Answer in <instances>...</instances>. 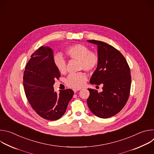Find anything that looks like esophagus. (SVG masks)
<instances>
[{
  "label": "esophagus",
  "mask_w": 154,
  "mask_h": 154,
  "mask_svg": "<svg viewBox=\"0 0 154 154\" xmlns=\"http://www.w3.org/2000/svg\"><path fill=\"white\" fill-rule=\"evenodd\" d=\"M80 89H74L73 90V91H74V92L75 93H77L78 91H79Z\"/></svg>",
  "instance_id": "obj_1"
}]
</instances>
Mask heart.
<instances>
[{
    "mask_svg": "<svg viewBox=\"0 0 154 154\" xmlns=\"http://www.w3.org/2000/svg\"><path fill=\"white\" fill-rule=\"evenodd\" d=\"M65 53L71 60L79 61V70L83 69L86 72H92L97 66L99 61L98 55L92 51L90 48L82 44H75L68 47ZM54 63L57 70L61 74L66 72V62L60 55H57L54 57ZM87 80L86 74L83 72L71 74L66 81V85L75 89H79L85 83Z\"/></svg>",
    "mask_w": 154,
    "mask_h": 154,
    "instance_id": "heart-1",
    "label": "heart"
}]
</instances>
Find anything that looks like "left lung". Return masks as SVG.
Instances as JSON below:
<instances>
[{"instance_id":"8db88e82","label":"left lung","mask_w":154,"mask_h":154,"mask_svg":"<svg viewBox=\"0 0 154 154\" xmlns=\"http://www.w3.org/2000/svg\"><path fill=\"white\" fill-rule=\"evenodd\" d=\"M97 46L99 58L97 69L90 80L91 84L102 85L103 91L89 88L87 104L91 112L100 118L118 113L128 99L131 75L129 66L122 54L112 46L102 41L88 40Z\"/></svg>"}]
</instances>
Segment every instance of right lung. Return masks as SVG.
Instances as JSON below:
<instances>
[{
  "instance_id": "obj_1",
  "label": "right lung",
  "mask_w": 154,
  "mask_h": 154,
  "mask_svg": "<svg viewBox=\"0 0 154 154\" xmlns=\"http://www.w3.org/2000/svg\"><path fill=\"white\" fill-rule=\"evenodd\" d=\"M60 77L54 63L53 51L41 46L32 55L24 72L23 84L27 99L36 113L50 121L60 119L74 95L71 89L57 94L53 85Z\"/></svg>"
}]
</instances>
